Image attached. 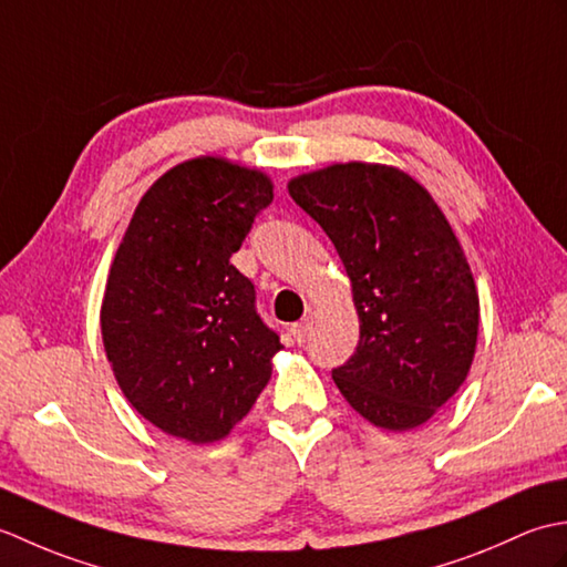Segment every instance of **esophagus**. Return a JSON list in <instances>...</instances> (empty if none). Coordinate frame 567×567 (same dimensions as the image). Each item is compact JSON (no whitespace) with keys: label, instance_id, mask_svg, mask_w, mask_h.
<instances>
[{"label":"esophagus","instance_id":"34e87169","mask_svg":"<svg viewBox=\"0 0 567 567\" xmlns=\"http://www.w3.org/2000/svg\"><path fill=\"white\" fill-rule=\"evenodd\" d=\"M309 331H311V321H309V319H302V321L292 323V329H290L292 339H295L297 343H305V341H307V336H309Z\"/></svg>","mask_w":567,"mask_h":567}]
</instances>
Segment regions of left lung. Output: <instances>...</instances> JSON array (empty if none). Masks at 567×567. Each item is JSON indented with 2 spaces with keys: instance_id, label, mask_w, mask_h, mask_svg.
Returning <instances> with one entry per match:
<instances>
[{
  "instance_id": "left-lung-1",
  "label": "left lung",
  "mask_w": 567,
  "mask_h": 567,
  "mask_svg": "<svg viewBox=\"0 0 567 567\" xmlns=\"http://www.w3.org/2000/svg\"><path fill=\"white\" fill-rule=\"evenodd\" d=\"M287 187L351 277L360 341L336 388L370 424L421 426L465 382L477 343L480 299L449 219L390 165L336 163Z\"/></svg>"
}]
</instances>
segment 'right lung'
<instances>
[{
    "label": "right lung",
    "instance_id": "obj_1",
    "mask_svg": "<svg viewBox=\"0 0 567 567\" xmlns=\"http://www.w3.org/2000/svg\"><path fill=\"white\" fill-rule=\"evenodd\" d=\"M270 202L268 175L202 155L155 179L118 244L104 351L131 406L175 439L228 436L270 380L280 336L231 265Z\"/></svg>",
    "mask_w": 567,
    "mask_h": 567
}]
</instances>
